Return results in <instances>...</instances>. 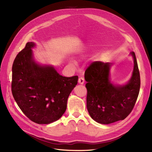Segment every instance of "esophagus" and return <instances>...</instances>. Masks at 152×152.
<instances>
[{
    "label": "esophagus",
    "instance_id": "esophagus-1",
    "mask_svg": "<svg viewBox=\"0 0 152 152\" xmlns=\"http://www.w3.org/2000/svg\"><path fill=\"white\" fill-rule=\"evenodd\" d=\"M78 82H79V83H80V84H81V85L84 84V83H85V80H84V78H83V77H80V78H79V80H78Z\"/></svg>",
    "mask_w": 152,
    "mask_h": 152
}]
</instances>
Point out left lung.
<instances>
[{
    "label": "left lung",
    "mask_w": 152,
    "mask_h": 152,
    "mask_svg": "<svg viewBox=\"0 0 152 152\" xmlns=\"http://www.w3.org/2000/svg\"><path fill=\"white\" fill-rule=\"evenodd\" d=\"M133 75L128 84L115 86L109 81L111 64L96 61L87 67L86 107L91 118L99 123L109 124L124 120L133 109L140 88V75L134 52Z\"/></svg>",
    "instance_id": "left-lung-1"
}]
</instances>
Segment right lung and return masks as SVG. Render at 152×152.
<instances>
[{
    "instance_id": "right-lung-1",
    "label": "right lung",
    "mask_w": 152,
    "mask_h": 152,
    "mask_svg": "<svg viewBox=\"0 0 152 152\" xmlns=\"http://www.w3.org/2000/svg\"><path fill=\"white\" fill-rule=\"evenodd\" d=\"M34 46L33 42H28L14 61L12 94L28 118L39 124H50L65 112L78 76H62L53 67L37 64L31 49Z\"/></svg>"
}]
</instances>
